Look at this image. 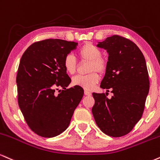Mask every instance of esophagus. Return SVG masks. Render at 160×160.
<instances>
[{
  "mask_svg": "<svg viewBox=\"0 0 160 160\" xmlns=\"http://www.w3.org/2000/svg\"><path fill=\"white\" fill-rule=\"evenodd\" d=\"M84 94L86 96H91V92L88 91H84Z\"/></svg>",
  "mask_w": 160,
  "mask_h": 160,
  "instance_id": "obj_1",
  "label": "esophagus"
}]
</instances>
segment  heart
<instances>
[{
    "instance_id": "b5f03b06",
    "label": "heart",
    "mask_w": 160,
    "mask_h": 160,
    "mask_svg": "<svg viewBox=\"0 0 160 160\" xmlns=\"http://www.w3.org/2000/svg\"><path fill=\"white\" fill-rule=\"evenodd\" d=\"M77 53L80 58L90 61L88 71L92 72L88 75H78L73 77L72 83L73 85L79 86L85 90H92L99 80V74L95 72L103 74L106 71L108 63L101 56V50L93 43H84L78 48ZM63 65L66 72L71 75L74 74L76 69V58L71 54H67L63 58Z\"/></svg>"
}]
</instances>
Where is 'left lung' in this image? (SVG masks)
Returning <instances> with one entry per match:
<instances>
[{"label":"left lung","mask_w":160,"mask_h":160,"mask_svg":"<svg viewBox=\"0 0 160 160\" xmlns=\"http://www.w3.org/2000/svg\"><path fill=\"white\" fill-rule=\"evenodd\" d=\"M97 46L108 53L106 72L100 88L113 93H93L92 113L102 132L112 137L128 134L143 114L150 82L142 51L130 39L119 35L107 37Z\"/></svg>","instance_id":"obj_1"}]
</instances>
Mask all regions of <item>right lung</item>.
I'll use <instances>...</instances> for the list:
<instances>
[{
	"instance_id": "1",
	"label": "right lung",
	"mask_w": 160,
	"mask_h": 160,
	"mask_svg": "<svg viewBox=\"0 0 160 160\" xmlns=\"http://www.w3.org/2000/svg\"><path fill=\"white\" fill-rule=\"evenodd\" d=\"M77 45L46 39L33 42L22 54L16 76L18 103L28 127L38 136L52 138L66 130L83 97L82 87L67 88L71 79L63 65Z\"/></svg>"
}]
</instances>
